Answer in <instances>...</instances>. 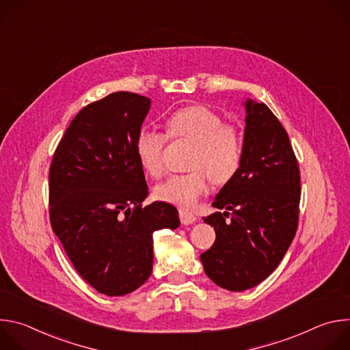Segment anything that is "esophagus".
I'll use <instances>...</instances> for the list:
<instances>
[{"mask_svg": "<svg viewBox=\"0 0 350 350\" xmlns=\"http://www.w3.org/2000/svg\"><path fill=\"white\" fill-rule=\"evenodd\" d=\"M178 216H180L181 224H184V226H188V224H192L193 221H196V216L187 209H180Z\"/></svg>", "mask_w": 350, "mask_h": 350, "instance_id": "obj_1", "label": "esophagus"}]
</instances>
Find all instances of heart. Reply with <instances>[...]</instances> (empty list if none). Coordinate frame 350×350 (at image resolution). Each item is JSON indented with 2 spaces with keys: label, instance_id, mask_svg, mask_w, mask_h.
<instances>
[{
  "label": "heart",
  "instance_id": "obj_1",
  "mask_svg": "<svg viewBox=\"0 0 350 350\" xmlns=\"http://www.w3.org/2000/svg\"><path fill=\"white\" fill-rule=\"evenodd\" d=\"M223 116L206 105H189L174 111L166 120L172 139L193 142L188 169L172 174L155 187V196L178 208H191L208 188L230 183L241 169L243 141L237 126L223 123ZM167 137L154 129L142 127L135 137V154L141 167L152 177L163 174V152Z\"/></svg>",
  "mask_w": 350,
  "mask_h": 350
}]
</instances>
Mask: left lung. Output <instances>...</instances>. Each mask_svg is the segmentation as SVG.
<instances>
[{
	"mask_svg": "<svg viewBox=\"0 0 350 350\" xmlns=\"http://www.w3.org/2000/svg\"><path fill=\"white\" fill-rule=\"evenodd\" d=\"M243 158L204 217L216 241L201 255L206 275L228 291H245L280 265L296 234L301 172L289 137L265 104L247 99Z\"/></svg>",
	"mask_w": 350,
	"mask_h": 350,
	"instance_id": "1",
	"label": "left lung"
}]
</instances>
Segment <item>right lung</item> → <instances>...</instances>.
I'll use <instances>...</instances> for the list:
<instances>
[{"label":"right lung","instance_id":"obj_1","mask_svg":"<svg viewBox=\"0 0 350 350\" xmlns=\"http://www.w3.org/2000/svg\"><path fill=\"white\" fill-rule=\"evenodd\" d=\"M151 101L119 91L84 107L62 135L49 166V221L81 278L122 296L152 273V234L177 228V209L142 206L148 195L135 137Z\"/></svg>","mask_w":350,"mask_h":350}]
</instances>
